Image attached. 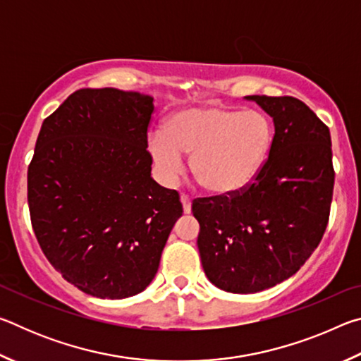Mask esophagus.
<instances>
[{
	"label": "esophagus",
	"mask_w": 361,
	"mask_h": 361,
	"mask_svg": "<svg viewBox=\"0 0 361 361\" xmlns=\"http://www.w3.org/2000/svg\"><path fill=\"white\" fill-rule=\"evenodd\" d=\"M180 200H181V204H183V212H185L186 215H188V213H191V199H189L188 195L183 194L181 197H180Z\"/></svg>",
	"instance_id": "esophagus-1"
}]
</instances>
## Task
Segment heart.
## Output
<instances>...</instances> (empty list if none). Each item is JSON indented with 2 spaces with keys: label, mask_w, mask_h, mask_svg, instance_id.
Wrapping results in <instances>:
<instances>
[{
  "label": "heart",
  "mask_w": 361,
  "mask_h": 361,
  "mask_svg": "<svg viewBox=\"0 0 361 361\" xmlns=\"http://www.w3.org/2000/svg\"><path fill=\"white\" fill-rule=\"evenodd\" d=\"M272 145V126L255 109L194 106L180 109L164 122V132L148 135L146 146L167 181L191 170L207 191L226 195L242 191L258 175Z\"/></svg>",
  "instance_id": "b5f03b06"
}]
</instances>
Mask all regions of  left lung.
<instances>
[{"instance_id":"left-lung-1","label":"left lung","mask_w":361,"mask_h":361,"mask_svg":"<svg viewBox=\"0 0 361 361\" xmlns=\"http://www.w3.org/2000/svg\"><path fill=\"white\" fill-rule=\"evenodd\" d=\"M274 121L269 157L242 191L195 199L207 279L258 293L296 274L325 234L334 169L329 129L295 97L248 95Z\"/></svg>"}]
</instances>
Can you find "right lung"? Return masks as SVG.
<instances>
[{
    "instance_id": "obj_1",
    "label": "right lung",
    "mask_w": 361,
    "mask_h": 361,
    "mask_svg": "<svg viewBox=\"0 0 361 361\" xmlns=\"http://www.w3.org/2000/svg\"><path fill=\"white\" fill-rule=\"evenodd\" d=\"M152 97L79 89L44 119L28 166L42 253L90 296L124 299L154 279L180 195L151 178Z\"/></svg>"
}]
</instances>
